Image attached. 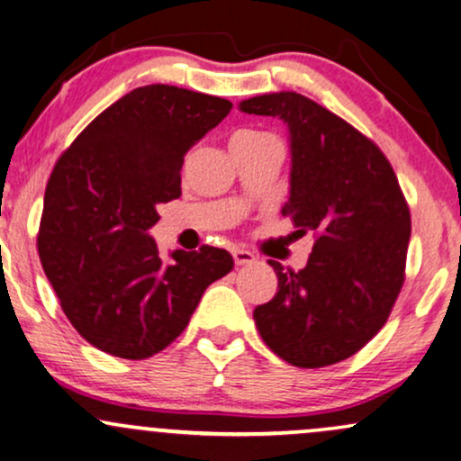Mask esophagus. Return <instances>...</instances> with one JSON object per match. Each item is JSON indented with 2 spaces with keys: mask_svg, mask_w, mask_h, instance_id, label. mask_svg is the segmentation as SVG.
Segmentation results:
<instances>
[{
  "mask_svg": "<svg viewBox=\"0 0 461 461\" xmlns=\"http://www.w3.org/2000/svg\"><path fill=\"white\" fill-rule=\"evenodd\" d=\"M255 259H258V258H255L251 251H245V249H236V251H234L236 266H249V264H253Z\"/></svg>",
  "mask_w": 461,
  "mask_h": 461,
  "instance_id": "34e87169",
  "label": "esophagus"
}]
</instances>
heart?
<instances>
[{
    "mask_svg": "<svg viewBox=\"0 0 461 461\" xmlns=\"http://www.w3.org/2000/svg\"><path fill=\"white\" fill-rule=\"evenodd\" d=\"M258 135H264V132H255V131H240V132H236L234 137H258Z\"/></svg>",
    "mask_w": 461,
    "mask_h": 461,
    "instance_id": "obj_1",
    "label": "heart"
}]
</instances>
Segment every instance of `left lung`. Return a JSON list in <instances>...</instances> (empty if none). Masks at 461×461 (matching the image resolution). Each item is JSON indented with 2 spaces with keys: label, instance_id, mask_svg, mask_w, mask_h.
<instances>
[{
  "label": "left lung",
  "instance_id": "left-lung-1",
  "mask_svg": "<svg viewBox=\"0 0 461 461\" xmlns=\"http://www.w3.org/2000/svg\"><path fill=\"white\" fill-rule=\"evenodd\" d=\"M242 113L279 115L292 137V188L284 214L315 242L303 270L270 259L279 290L255 307L266 346L294 367L350 358L393 312L410 242V208L389 158L369 137L296 92L253 96Z\"/></svg>",
  "mask_w": 461,
  "mask_h": 461
}]
</instances>
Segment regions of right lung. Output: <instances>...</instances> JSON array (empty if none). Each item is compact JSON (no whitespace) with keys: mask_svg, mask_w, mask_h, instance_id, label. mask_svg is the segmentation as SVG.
<instances>
[{"mask_svg":"<svg viewBox=\"0 0 461 461\" xmlns=\"http://www.w3.org/2000/svg\"><path fill=\"white\" fill-rule=\"evenodd\" d=\"M231 111L225 98L143 86L115 101L58 158L44 191L38 255L75 330L111 357L141 360L182 335L225 249L171 253L148 230L180 197L185 154Z\"/></svg>","mask_w":461,"mask_h":461,"instance_id":"1","label":"right lung"}]
</instances>
